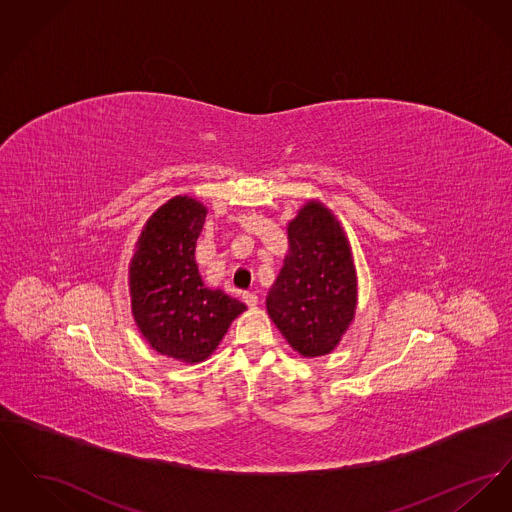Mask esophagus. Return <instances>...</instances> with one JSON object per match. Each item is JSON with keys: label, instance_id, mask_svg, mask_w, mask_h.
<instances>
[{"label": "esophagus", "instance_id": "34e87169", "mask_svg": "<svg viewBox=\"0 0 512 512\" xmlns=\"http://www.w3.org/2000/svg\"><path fill=\"white\" fill-rule=\"evenodd\" d=\"M244 301L247 307H255V305L259 303V297H257V295H255L253 292H245Z\"/></svg>", "mask_w": 512, "mask_h": 512}]
</instances>
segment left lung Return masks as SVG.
<instances>
[{"label": "left lung", "mask_w": 512, "mask_h": 512, "mask_svg": "<svg viewBox=\"0 0 512 512\" xmlns=\"http://www.w3.org/2000/svg\"><path fill=\"white\" fill-rule=\"evenodd\" d=\"M288 238L290 253L268 292V315L297 353L320 357L338 345L355 315L351 249L340 222L317 201L290 222Z\"/></svg>", "instance_id": "left-lung-1"}]
</instances>
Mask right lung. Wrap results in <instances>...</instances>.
I'll list each match as a JSON object with an SVG mask.
<instances>
[{"instance_id": "add662e5", "label": "right lung", "mask_w": 512, "mask_h": 512, "mask_svg": "<svg viewBox=\"0 0 512 512\" xmlns=\"http://www.w3.org/2000/svg\"><path fill=\"white\" fill-rule=\"evenodd\" d=\"M205 215L192 197H172L147 220L130 263L138 328L155 351L184 363L207 359L245 311L242 301L201 282L194 253Z\"/></svg>"}]
</instances>
